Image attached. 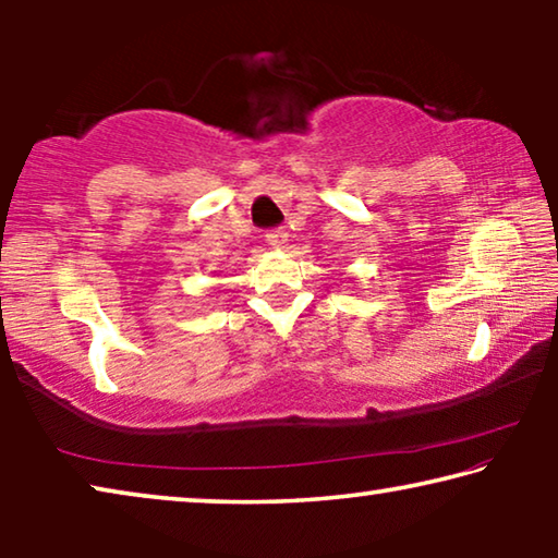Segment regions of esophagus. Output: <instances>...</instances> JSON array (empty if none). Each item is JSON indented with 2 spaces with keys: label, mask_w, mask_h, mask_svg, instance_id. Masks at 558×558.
Wrapping results in <instances>:
<instances>
[{
  "label": "esophagus",
  "mask_w": 558,
  "mask_h": 558,
  "mask_svg": "<svg viewBox=\"0 0 558 558\" xmlns=\"http://www.w3.org/2000/svg\"><path fill=\"white\" fill-rule=\"evenodd\" d=\"M266 241L268 245H272V248H282V245L288 243V233L286 229H270L266 231Z\"/></svg>",
  "instance_id": "1"
}]
</instances>
